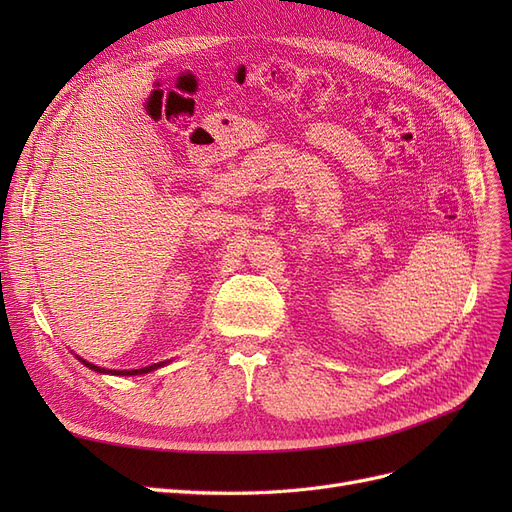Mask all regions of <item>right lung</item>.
Masks as SVG:
<instances>
[{
  "label": "right lung",
  "mask_w": 512,
  "mask_h": 512,
  "mask_svg": "<svg viewBox=\"0 0 512 512\" xmlns=\"http://www.w3.org/2000/svg\"><path fill=\"white\" fill-rule=\"evenodd\" d=\"M81 363L83 365H87L89 369H94V371H100V374H115V376H136V374H147V371H151V369H158L160 367V363L158 365H149V367H143V369H123V371H108V369H102V367H98V365H91V363H87V361H83L81 359Z\"/></svg>",
  "instance_id": "add662e5"
}]
</instances>
